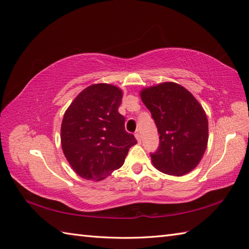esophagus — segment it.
Instances as JSON below:
<instances>
[{"instance_id":"obj_1","label":"esophagus","mask_w":249,"mask_h":249,"mask_svg":"<svg viewBox=\"0 0 249 249\" xmlns=\"http://www.w3.org/2000/svg\"><path fill=\"white\" fill-rule=\"evenodd\" d=\"M135 137H136L137 141H138V142H141V136H140V133H139V131H136V133H135Z\"/></svg>"}]
</instances>
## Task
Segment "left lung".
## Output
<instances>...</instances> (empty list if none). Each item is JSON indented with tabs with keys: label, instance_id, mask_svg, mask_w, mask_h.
Here are the masks:
<instances>
[{
	"label": "left lung",
	"instance_id": "left-lung-1",
	"mask_svg": "<svg viewBox=\"0 0 249 249\" xmlns=\"http://www.w3.org/2000/svg\"><path fill=\"white\" fill-rule=\"evenodd\" d=\"M160 134V146L151 158L169 176L182 177L198 166L209 139L208 118L197 99L174 82H163L140 92Z\"/></svg>",
	"mask_w": 249,
	"mask_h": 249
}]
</instances>
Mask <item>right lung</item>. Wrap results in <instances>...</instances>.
Masks as SVG:
<instances>
[{
    "mask_svg": "<svg viewBox=\"0 0 249 249\" xmlns=\"http://www.w3.org/2000/svg\"><path fill=\"white\" fill-rule=\"evenodd\" d=\"M123 92L112 84L84 89L64 113L61 125L63 153L79 177L100 181L119 169L137 143L119 113Z\"/></svg>",
    "mask_w": 249,
    "mask_h": 249,
    "instance_id": "add662e5",
    "label": "right lung"
}]
</instances>
